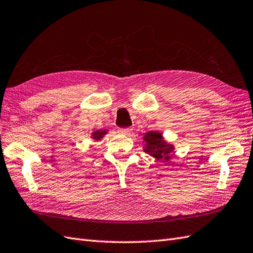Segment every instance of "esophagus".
<instances>
[{"mask_svg": "<svg viewBox=\"0 0 253 253\" xmlns=\"http://www.w3.org/2000/svg\"><path fill=\"white\" fill-rule=\"evenodd\" d=\"M131 131H132L131 128H120L119 129V132L122 134H129V133H131Z\"/></svg>", "mask_w": 253, "mask_h": 253, "instance_id": "1", "label": "esophagus"}]
</instances>
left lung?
Here are the masks:
<instances>
[{"label":"left lung","instance_id":"obj_1","mask_svg":"<svg viewBox=\"0 0 253 253\" xmlns=\"http://www.w3.org/2000/svg\"><path fill=\"white\" fill-rule=\"evenodd\" d=\"M144 141L146 146L144 152L150 154L151 156L157 159H168L170 157V153L173 151V146L167 144L163 140V135L159 132L150 131L144 135Z\"/></svg>","mask_w":253,"mask_h":253}]
</instances>
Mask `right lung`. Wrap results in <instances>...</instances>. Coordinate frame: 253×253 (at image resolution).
<instances>
[{
    "label": "right lung",
    "mask_w": 253,
    "mask_h": 253,
    "mask_svg": "<svg viewBox=\"0 0 253 253\" xmlns=\"http://www.w3.org/2000/svg\"><path fill=\"white\" fill-rule=\"evenodd\" d=\"M106 133H107L106 130H96V131L93 133V139L99 140V139H101Z\"/></svg>",
    "instance_id": "obj_1"
}]
</instances>
